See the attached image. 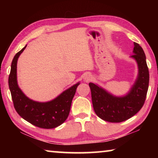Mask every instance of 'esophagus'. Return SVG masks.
<instances>
[{
  "label": "esophagus",
  "mask_w": 158,
  "mask_h": 158,
  "mask_svg": "<svg viewBox=\"0 0 158 158\" xmlns=\"http://www.w3.org/2000/svg\"><path fill=\"white\" fill-rule=\"evenodd\" d=\"M92 77H91V75H87L84 77V80L85 81H89L90 80H92Z\"/></svg>",
  "instance_id": "esophagus-1"
}]
</instances>
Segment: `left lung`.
Returning <instances> with one entry per match:
<instances>
[{
	"label": "left lung",
	"mask_w": 158,
	"mask_h": 158,
	"mask_svg": "<svg viewBox=\"0 0 158 158\" xmlns=\"http://www.w3.org/2000/svg\"><path fill=\"white\" fill-rule=\"evenodd\" d=\"M134 54L139 68L137 79L129 92L123 96H115L105 89L89 83L94 110L100 119L112 123L122 122L138 113L145 103L149 88V73L143 48L134 43Z\"/></svg>",
	"instance_id": "obj_1"
}]
</instances>
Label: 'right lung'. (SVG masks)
I'll return each instance as SVG.
<instances>
[{
    "label": "right lung",
    "instance_id": "right-lung-1",
    "mask_svg": "<svg viewBox=\"0 0 158 158\" xmlns=\"http://www.w3.org/2000/svg\"><path fill=\"white\" fill-rule=\"evenodd\" d=\"M26 45L14 56L9 76V87L14 108L23 119L41 128L51 129L61 125L69 115L72 100L79 82L64 91L55 99L39 102L28 98L18 85L17 62Z\"/></svg>",
    "mask_w": 158,
    "mask_h": 158
}]
</instances>
